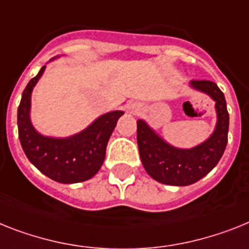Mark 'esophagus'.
I'll return each instance as SVG.
<instances>
[{"mask_svg":"<svg viewBox=\"0 0 249 249\" xmlns=\"http://www.w3.org/2000/svg\"><path fill=\"white\" fill-rule=\"evenodd\" d=\"M129 112L132 113V114H137V113L140 112V107L136 106V104H133V106L129 108Z\"/></svg>","mask_w":249,"mask_h":249,"instance_id":"34e87169","label":"esophagus"}]
</instances>
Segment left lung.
Returning a JSON list of instances; mask_svg holds the SVG:
<instances>
[{
    "mask_svg": "<svg viewBox=\"0 0 249 249\" xmlns=\"http://www.w3.org/2000/svg\"><path fill=\"white\" fill-rule=\"evenodd\" d=\"M190 86L215 102L216 126L211 136L191 149H179L160 137L143 120L137 121V145L142 165L153 179L169 186H190L209 174L223 157L228 143L229 113L225 96L207 80H194Z\"/></svg>",
    "mask_w": 249,
    "mask_h": 249,
    "instance_id": "1",
    "label": "left lung"
}]
</instances>
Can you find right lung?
<instances>
[{
    "instance_id": "right-lung-1",
    "label": "right lung",
    "mask_w": 249,
    "mask_h": 249,
    "mask_svg": "<svg viewBox=\"0 0 249 249\" xmlns=\"http://www.w3.org/2000/svg\"><path fill=\"white\" fill-rule=\"evenodd\" d=\"M44 70L46 66L29 81L22 92L18 109L20 143L29 161L48 178L65 184L84 182L95 176L102 168L109 137L123 112L106 113L72 136H44L34 128L30 121L32 92Z\"/></svg>"
}]
</instances>
